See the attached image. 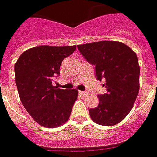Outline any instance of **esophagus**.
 Listing matches in <instances>:
<instances>
[{"label":"esophagus","mask_w":157,"mask_h":157,"mask_svg":"<svg viewBox=\"0 0 157 157\" xmlns=\"http://www.w3.org/2000/svg\"><path fill=\"white\" fill-rule=\"evenodd\" d=\"M78 94H80L81 96H86V95L87 94V93H86V92H84V91H79Z\"/></svg>","instance_id":"obj_1"}]
</instances>
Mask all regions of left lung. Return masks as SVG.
<instances>
[{"instance_id":"8db88e82","label":"left lung","mask_w":157,"mask_h":157,"mask_svg":"<svg viewBox=\"0 0 157 157\" xmlns=\"http://www.w3.org/2000/svg\"><path fill=\"white\" fill-rule=\"evenodd\" d=\"M88 63L95 65L98 80L105 79L107 93L98 95V106L89 109L92 120L102 126L121 122L131 111L139 93L140 66L136 52L116 41L78 45Z\"/></svg>"}]
</instances>
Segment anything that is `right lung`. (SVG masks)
I'll list each match as a JSON object with an SVG mask.
<instances>
[{"mask_svg":"<svg viewBox=\"0 0 157 157\" xmlns=\"http://www.w3.org/2000/svg\"><path fill=\"white\" fill-rule=\"evenodd\" d=\"M76 46H37L23 52L15 64V84L25 109L43 127L57 128L69 119L78 90L52 86L61 63Z\"/></svg>","mask_w":157,"mask_h":157,"instance_id":"1","label":"right lung"}]
</instances>
